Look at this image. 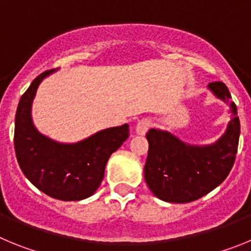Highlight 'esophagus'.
<instances>
[{"label":"esophagus","mask_w":251,"mask_h":251,"mask_svg":"<svg viewBox=\"0 0 251 251\" xmlns=\"http://www.w3.org/2000/svg\"><path fill=\"white\" fill-rule=\"evenodd\" d=\"M151 127H152V122H151V119L143 118V119H141L138 123H137L136 132L138 133V134H142V136H143V134H146V133H147V130L150 129Z\"/></svg>","instance_id":"esophagus-1"}]
</instances>
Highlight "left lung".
I'll return each instance as SVG.
<instances>
[{"label": "left lung", "mask_w": 251, "mask_h": 251, "mask_svg": "<svg viewBox=\"0 0 251 251\" xmlns=\"http://www.w3.org/2000/svg\"><path fill=\"white\" fill-rule=\"evenodd\" d=\"M217 98L230 101L232 113L225 134L211 146L186 145L171 133L150 129L145 178L151 191L167 202L186 203L201 199L223 182L234 166L240 137L238 109L227 86L208 84Z\"/></svg>", "instance_id": "obj_1"}]
</instances>
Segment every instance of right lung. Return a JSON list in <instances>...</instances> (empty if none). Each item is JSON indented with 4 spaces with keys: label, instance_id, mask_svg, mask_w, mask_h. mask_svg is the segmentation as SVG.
<instances>
[{
    "label": "right lung",
    "instance_id": "1",
    "mask_svg": "<svg viewBox=\"0 0 251 251\" xmlns=\"http://www.w3.org/2000/svg\"><path fill=\"white\" fill-rule=\"evenodd\" d=\"M54 72L40 74L22 94L15 118V152L27 179L48 196L79 201L100 186L106 162L129 137L128 124L108 128L74 145L51 141L37 132L31 121V104L37 86Z\"/></svg>",
    "mask_w": 251,
    "mask_h": 251
}]
</instances>
